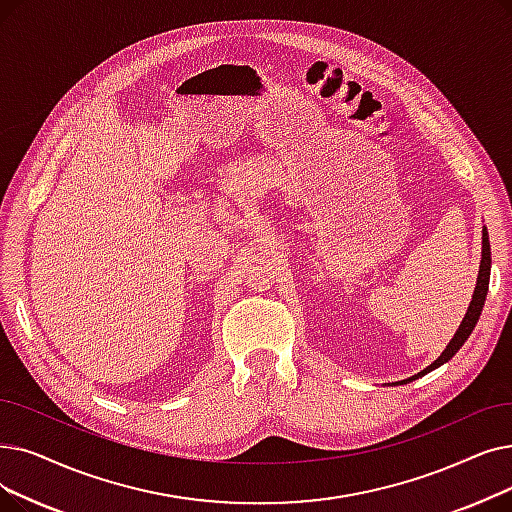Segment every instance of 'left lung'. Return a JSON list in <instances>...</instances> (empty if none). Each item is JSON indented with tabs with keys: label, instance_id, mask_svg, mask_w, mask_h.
Returning <instances> with one entry per match:
<instances>
[{
	"label": "left lung",
	"instance_id": "obj_1",
	"mask_svg": "<svg viewBox=\"0 0 512 512\" xmlns=\"http://www.w3.org/2000/svg\"><path fill=\"white\" fill-rule=\"evenodd\" d=\"M490 268H492V251H490V236H487V230L483 228V242H481V265H479V276H477V286H475V293H473V301L469 305V309H466V314L456 330V335L452 337V341L448 343V347L441 351L439 358L427 366L422 372L410 376V379L406 381H399V385H406V383H412L416 379H420V376H425L427 372L439 368L441 364H446L448 360H452L456 351L464 345V341L469 339V335L473 332L479 316H481V309H483V303H485V297H487V286H490Z\"/></svg>",
	"mask_w": 512,
	"mask_h": 512
}]
</instances>
